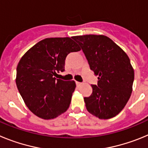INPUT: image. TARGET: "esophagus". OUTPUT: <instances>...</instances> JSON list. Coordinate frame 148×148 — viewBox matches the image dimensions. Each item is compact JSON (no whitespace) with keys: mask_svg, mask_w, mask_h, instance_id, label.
I'll use <instances>...</instances> for the list:
<instances>
[{"mask_svg":"<svg viewBox=\"0 0 148 148\" xmlns=\"http://www.w3.org/2000/svg\"><path fill=\"white\" fill-rule=\"evenodd\" d=\"M75 84H76V86H77V87H80V86L82 85V84L81 83V82H75Z\"/></svg>","mask_w":148,"mask_h":148,"instance_id":"1","label":"esophagus"}]
</instances>
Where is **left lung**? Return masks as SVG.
Masks as SVG:
<instances>
[{
    "label": "left lung",
    "instance_id": "1",
    "mask_svg": "<svg viewBox=\"0 0 148 148\" xmlns=\"http://www.w3.org/2000/svg\"><path fill=\"white\" fill-rule=\"evenodd\" d=\"M82 47L90 70L98 75L92 94L84 97L89 113L100 119L113 118L122 110L133 90L134 70L125 52L102 35L73 36Z\"/></svg>",
    "mask_w": 148,
    "mask_h": 148
}]
</instances>
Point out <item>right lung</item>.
<instances>
[{"label": "right lung", "instance_id": "add662e5", "mask_svg": "<svg viewBox=\"0 0 148 148\" xmlns=\"http://www.w3.org/2000/svg\"><path fill=\"white\" fill-rule=\"evenodd\" d=\"M81 48L71 38H48L40 40L22 56L17 66L16 85L32 113L53 119L66 112L75 90L74 81L57 79L64 71L65 59Z\"/></svg>", "mask_w": 148, "mask_h": 148}]
</instances>
